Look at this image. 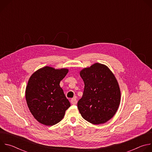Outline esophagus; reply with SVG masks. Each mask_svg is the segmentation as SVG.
I'll return each mask as SVG.
<instances>
[{"label": "esophagus", "instance_id": "obj_1", "mask_svg": "<svg viewBox=\"0 0 152 152\" xmlns=\"http://www.w3.org/2000/svg\"><path fill=\"white\" fill-rule=\"evenodd\" d=\"M77 100H76V99L75 97V98H73V99H71V103H72V104H76V103H77Z\"/></svg>", "mask_w": 152, "mask_h": 152}]
</instances>
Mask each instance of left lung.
Returning <instances> with one entry per match:
<instances>
[{
    "mask_svg": "<svg viewBox=\"0 0 152 152\" xmlns=\"http://www.w3.org/2000/svg\"><path fill=\"white\" fill-rule=\"evenodd\" d=\"M85 86L77 107L82 117L93 124H103L115 114L121 100L118 82L106 66L95 63L80 72Z\"/></svg>",
    "mask_w": 152,
    "mask_h": 152,
    "instance_id": "1",
    "label": "left lung"
}]
</instances>
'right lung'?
Segmentation results:
<instances>
[{
    "label": "right lung",
    "mask_w": 152,
    "mask_h": 152,
    "mask_svg": "<svg viewBox=\"0 0 152 152\" xmlns=\"http://www.w3.org/2000/svg\"><path fill=\"white\" fill-rule=\"evenodd\" d=\"M68 72L67 69L46 66L30 77L26 88V100L30 112L39 123L48 126L56 124L70 106L59 85Z\"/></svg>",
    "instance_id": "1"
}]
</instances>
